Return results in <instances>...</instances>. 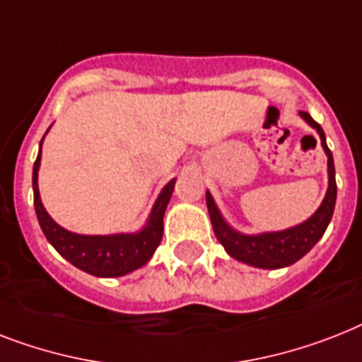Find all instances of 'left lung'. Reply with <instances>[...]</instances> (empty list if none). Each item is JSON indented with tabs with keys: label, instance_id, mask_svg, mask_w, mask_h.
<instances>
[{
	"label": "left lung",
	"instance_id": "obj_1",
	"mask_svg": "<svg viewBox=\"0 0 362 362\" xmlns=\"http://www.w3.org/2000/svg\"><path fill=\"white\" fill-rule=\"evenodd\" d=\"M299 115H301V119L307 120L308 124L318 132L322 146H324L325 154H327L329 187L324 202L320 204L318 210L314 211L313 217H308L307 221L298 225V227L286 228V230L264 232V234H242V232L228 227L227 221L223 219L221 211L217 210L210 191H206L208 214H210L211 227L216 232V238L232 258L249 264V266L262 267V269H279V267L292 266L293 262L303 258L318 243L320 238L324 236L331 217H333L334 202H337L333 154H331L327 143H325V134L322 130V126L307 111H299Z\"/></svg>",
	"mask_w": 362,
	"mask_h": 362
}]
</instances>
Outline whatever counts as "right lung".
<instances>
[{"label":"right lung","instance_id":"1","mask_svg":"<svg viewBox=\"0 0 362 362\" xmlns=\"http://www.w3.org/2000/svg\"><path fill=\"white\" fill-rule=\"evenodd\" d=\"M44 139V137H42ZM40 154H42V141L38 151L37 161L33 165V195L35 211L44 236L55 251L70 264H74L81 272L90 273L95 277H122L126 273L139 269L152 258L163 236V214L169 204V199L175 189V182L171 180L161 189L158 201L151 211L148 221L135 234H110V236H85L66 230L49 217L46 208L42 206L40 193H38V167H40Z\"/></svg>","mask_w":362,"mask_h":362}]
</instances>
